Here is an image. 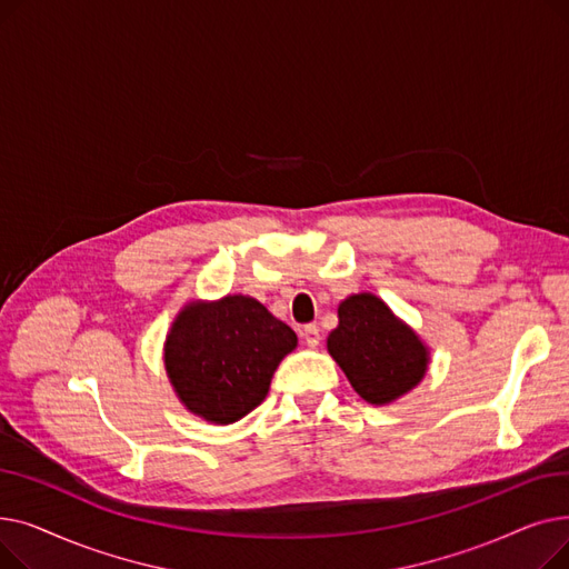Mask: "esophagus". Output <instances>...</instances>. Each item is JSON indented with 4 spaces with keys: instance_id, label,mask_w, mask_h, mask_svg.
Segmentation results:
<instances>
[{
    "instance_id": "34e87169",
    "label": "esophagus",
    "mask_w": 569,
    "mask_h": 569,
    "mask_svg": "<svg viewBox=\"0 0 569 569\" xmlns=\"http://www.w3.org/2000/svg\"><path fill=\"white\" fill-rule=\"evenodd\" d=\"M300 335H302V339H305V343L309 348H318L320 346V330H318L316 325H305Z\"/></svg>"
}]
</instances>
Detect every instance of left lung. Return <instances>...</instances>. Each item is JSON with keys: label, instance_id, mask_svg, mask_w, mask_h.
<instances>
[{"label": "left lung", "instance_id": "8db88e82", "mask_svg": "<svg viewBox=\"0 0 569 569\" xmlns=\"http://www.w3.org/2000/svg\"><path fill=\"white\" fill-rule=\"evenodd\" d=\"M327 350L365 401L382 406L410 392L427 371V348L371 292L348 297Z\"/></svg>", "mask_w": 569, "mask_h": 569}]
</instances>
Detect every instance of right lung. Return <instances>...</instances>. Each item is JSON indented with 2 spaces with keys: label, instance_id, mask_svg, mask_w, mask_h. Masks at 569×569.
Listing matches in <instances>:
<instances>
[{
  "label": "right lung",
  "instance_id": "right-lung-1",
  "mask_svg": "<svg viewBox=\"0 0 569 569\" xmlns=\"http://www.w3.org/2000/svg\"><path fill=\"white\" fill-rule=\"evenodd\" d=\"M295 346L290 327L253 297L228 295L179 313L166 341V371L191 412L230 425L262 403Z\"/></svg>",
  "mask_w": 569,
  "mask_h": 569
}]
</instances>
